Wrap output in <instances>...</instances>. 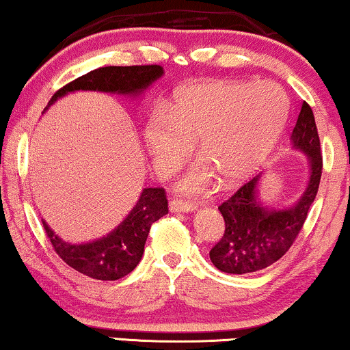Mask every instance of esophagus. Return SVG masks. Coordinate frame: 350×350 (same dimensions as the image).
<instances>
[{"label":"esophagus","instance_id":"obj_1","mask_svg":"<svg viewBox=\"0 0 350 350\" xmlns=\"http://www.w3.org/2000/svg\"><path fill=\"white\" fill-rule=\"evenodd\" d=\"M170 212H193L196 211V206L193 202L181 201V199H172L169 202Z\"/></svg>","mask_w":350,"mask_h":350}]
</instances>
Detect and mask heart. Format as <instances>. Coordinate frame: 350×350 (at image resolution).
<instances>
[{
	"instance_id": "heart-1",
	"label": "heart",
	"mask_w": 350,
	"mask_h": 350,
	"mask_svg": "<svg viewBox=\"0 0 350 350\" xmlns=\"http://www.w3.org/2000/svg\"><path fill=\"white\" fill-rule=\"evenodd\" d=\"M289 112L284 90L273 81H207L176 94L169 117L157 111L143 136L154 167L169 174L196 142L202 159L178 181L185 193H199L219 176L224 185L247 178L283 131Z\"/></svg>"
}]
</instances>
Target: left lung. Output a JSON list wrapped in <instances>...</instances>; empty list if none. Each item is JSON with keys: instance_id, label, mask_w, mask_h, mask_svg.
<instances>
[{"instance_id": "left-lung-1", "label": "left lung", "mask_w": 350, "mask_h": 350, "mask_svg": "<svg viewBox=\"0 0 350 350\" xmlns=\"http://www.w3.org/2000/svg\"><path fill=\"white\" fill-rule=\"evenodd\" d=\"M293 149L304 152L308 162V181L302 196L291 207L280 208L262 202L258 185L262 174L254 176L219 207L225 233L211 249L212 264L233 275L254 273L275 264L296 241L307 219L308 208L319 191L323 159L314 112L304 101L291 133Z\"/></svg>"}]
</instances>
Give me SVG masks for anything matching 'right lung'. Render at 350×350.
Returning <instances> with one entry per match:
<instances>
[{
  "mask_svg": "<svg viewBox=\"0 0 350 350\" xmlns=\"http://www.w3.org/2000/svg\"><path fill=\"white\" fill-rule=\"evenodd\" d=\"M164 75L161 66L101 67L79 77L53 94L49 106L74 92H101L120 96L139 98L154 81ZM167 208L165 191L162 188H144L130 214L111 233L88 243H69L54 233L46 221L44 230L54 251L72 269L90 278L114 281L129 275L142 260L149 230L154 221L164 217Z\"/></svg>",
  "mask_w": 350,
  "mask_h": 350,
  "instance_id": "obj_1",
  "label": "right lung"
}]
</instances>
